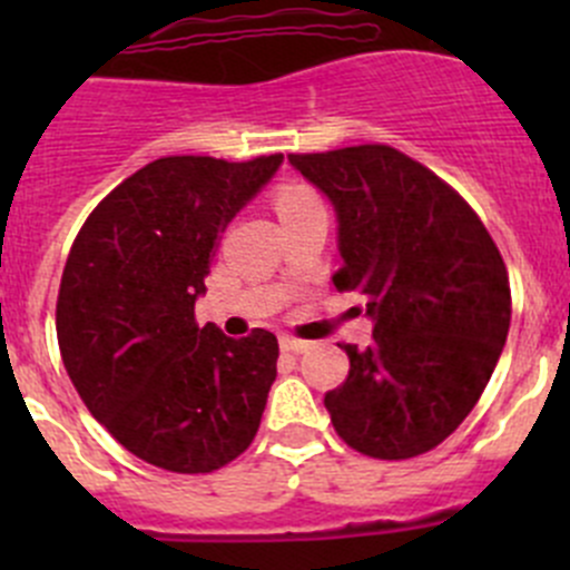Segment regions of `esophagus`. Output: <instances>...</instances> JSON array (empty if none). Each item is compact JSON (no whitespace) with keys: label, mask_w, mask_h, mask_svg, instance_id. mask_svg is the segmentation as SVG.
<instances>
[{"label":"esophagus","mask_w":570,"mask_h":570,"mask_svg":"<svg viewBox=\"0 0 570 570\" xmlns=\"http://www.w3.org/2000/svg\"><path fill=\"white\" fill-rule=\"evenodd\" d=\"M278 342H281V350H284V353H303V350H308V342L289 336V333H284V336H281Z\"/></svg>","instance_id":"obj_1"}]
</instances>
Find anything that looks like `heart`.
<instances>
[{
  "instance_id": "1",
  "label": "heart",
  "mask_w": 570,
  "mask_h": 570,
  "mask_svg": "<svg viewBox=\"0 0 570 570\" xmlns=\"http://www.w3.org/2000/svg\"><path fill=\"white\" fill-rule=\"evenodd\" d=\"M314 204H322V200L312 187H306V184H286V187H281L278 195H275V209H278L281 217L292 215V212H301Z\"/></svg>"
}]
</instances>
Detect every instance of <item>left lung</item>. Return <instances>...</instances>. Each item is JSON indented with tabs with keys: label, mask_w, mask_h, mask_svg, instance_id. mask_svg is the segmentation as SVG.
I'll use <instances>...</instances> for the list:
<instances>
[{
	"label": "left lung",
	"mask_w": 570,
	"mask_h": 570,
	"mask_svg": "<svg viewBox=\"0 0 570 570\" xmlns=\"http://www.w3.org/2000/svg\"><path fill=\"white\" fill-rule=\"evenodd\" d=\"M289 163L338 217V292H361L370 347L338 344L350 375L325 394L338 439L381 461L435 450L485 392L510 327V281L476 212L383 142Z\"/></svg>",
	"instance_id": "left-lung-1"
}]
</instances>
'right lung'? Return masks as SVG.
<instances>
[{
    "label": "right lung",
    "instance_id": "right-lung-1",
    "mask_svg": "<svg viewBox=\"0 0 570 570\" xmlns=\"http://www.w3.org/2000/svg\"><path fill=\"white\" fill-rule=\"evenodd\" d=\"M284 154L163 157L79 228L57 295L62 364L88 411L140 461L209 474L243 455L275 381L278 338L195 322L217 239Z\"/></svg>",
    "mask_w": 570,
    "mask_h": 570
}]
</instances>
